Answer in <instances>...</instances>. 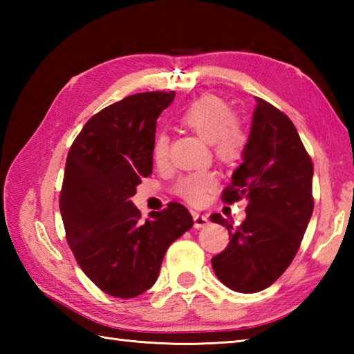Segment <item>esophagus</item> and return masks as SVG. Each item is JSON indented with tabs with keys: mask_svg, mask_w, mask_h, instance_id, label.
Wrapping results in <instances>:
<instances>
[{
	"mask_svg": "<svg viewBox=\"0 0 354 354\" xmlns=\"http://www.w3.org/2000/svg\"><path fill=\"white\" fill-rule=\"evenodd\" d=\"M193 221H194V228L201 230L205 228L207 225H209V219L207 214H201V213H193Z\"/></svg>",
	"mask_w": 354,
	"mask_h": 354,
	"instance_id": "34e87169",
	"label": "esophagus"
}]
</instances>
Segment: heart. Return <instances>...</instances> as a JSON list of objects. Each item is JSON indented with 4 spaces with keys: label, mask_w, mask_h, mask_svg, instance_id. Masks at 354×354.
I'll return each mask as SVG.
<instances>
[{
    "label": "heart",
    "mask_w": 354,
    "mask_h": 354,
    "mask_svg": "<svg viewBox=\"0 0 354 354\" xmlns=\"http://www.w3.org/2000/svg\"><path fill=\"white\" fill-rule=\"evenodd\" d=\"M179 123L196 133L201 140L212 145L213 153L222 162H236L243 155L246 147V135L236 122L234 114L227 103L213 95L202 97L187 108ZM169 137L165 132H158L153 138V161L161 164L167 160ZM217 184L214 173L194 171L178 179L175 192L190 204H202L207 193Z\"/></svg>",
    "instance_id": "1"
}]
</instances>
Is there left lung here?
I'll list each match as a JSON object with an SVG mask.
<instances>
[{"label": "left lung", "mask_w": 354, "mask_h": 354, "mask_svg": "<svg viewBox=\"0 0 354 354\" xmlns=\"http://www.w3.org/2000/svg\"><path fill=\"white\" fill-rule=\"evenodd\" d=\"M243 162L231 176L222 199L245 198L246 219L240 227L213 214L227 227L230 243L212 265L227 288L255 293L269 288L292 263L313 213V164L297 127L272 104L255 99Z\"/></svg>", "instance_id": "1"}]
</instances>
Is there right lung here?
I'll list each match as a JSON object with an SVG mask.
<instances>
[{"label":"right lung","instance_id":"right-lung-1","mask_svg":"<svg viewBox=\"0 0 354 354\" xmlns=\"http://www.w3.org/2000/svg\"><path fill=\"white\" fill-rule=\"evenodd\" d=\"M173 99V91L141 93L102 109L66 156L59 199L66 242L89 280L115 298L152 288L167 248L193 227L178 202L142 222L131 201L152 175L156 118Z\"/></svg>","mask_w":354,"mask_h":354}]
</instances>
